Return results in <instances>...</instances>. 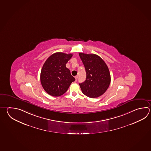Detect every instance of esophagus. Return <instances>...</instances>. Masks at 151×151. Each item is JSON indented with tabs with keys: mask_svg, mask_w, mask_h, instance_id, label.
Here are the masks:
<instances>
[{
	"mask_svg": "<svg viewBox=\"0 0 151 151\" xmlns=\"http://www.w3.org/2000/svg\"><path fill=\"white\" fill-rule=\"evenodd\" d=\"M75 80H76V81H77V78H78V76H76L75 77Z\"/></svg>",
	"mask_w": 151,
	"mask_h": 151,
	"instance_id": "34e87169",
	"label": "esophagus"
}]
</instances>
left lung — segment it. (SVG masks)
Instances as JSON below:
<instances>
[{"label":"left lung","mask_w":151,"mask_h":151,"mask_svg":"<svg viewBox=\"0 0 151 151\" xmlns=\"http://www.w3.org/2000/svg\"><path fill=\"white\" fill-rule=\"evenodd\" d=\"M79 55L86 74V81L79 83L81 90L89 97H99L106 91L111 82L108 66L97 55L80 52Z\"/></svg>","instance_id":"8db88e82"}]
</instances>
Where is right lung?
Listing matches in <instances>:
<instances>
[{
    "instance_id": "right-lung-1",
    "label": "right lung",
    "mask_w": 151,
    "mask_h": 151,
    "mask_svg": "<svg viewBox=\"0 0 151 151\" xmlns=\"http://www.w3.org/2000/svg\"><path fill=\"white\" fill-rule=\"evenodd\" d=\"M72 54L55 52L50 56L43 64L40 81L43 89L50 95L58 97L67 91L75 79L65 65Z\"/></svg>"
}]
</instances>
